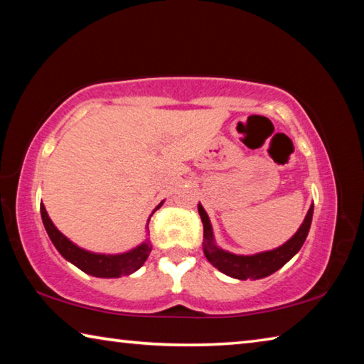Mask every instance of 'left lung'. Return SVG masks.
I'll return each instance as SVG.
<instances>
[{
	"instance_id": "1",
	"label": "left lung",
	"mask_w": 364,
	"mask_h": 364,
	"mask_svg": "<svg viewBox=\"0 0 364 364\" xmlns=\"http://www.w3.org/2000/svg\"><path fill=\"white\" fill-rule=\"evenodd\" d=\"M199 210L202 225H204V254L207 260L210 262L215 268H218L221 273H225L231 278L236 279H262L267 276L273 274L274 271L284 267V264L291 260V258L297 254L301 245H304L305 239L310 231L311 218H313V205L308 210L304 223L299 228V231L289 239L286 244L281 247L268 252H262V254L255 255H236L231 252H226L215 245L212 225L208 220V215L205 213L204 207L200 204L197 205Z\"/></svg>"
}]
</instances>
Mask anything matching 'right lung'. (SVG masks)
I'll return each mask as SVG.
<instances>
[{"mask_svg":"<svg viewBox=\"0 0 364 364\" xmlns=\"http://www.w3.org/2000/svg\"><path fill=\"white\" fill-rule=\"evenodd\" d=\"M160 205H162V202L156 207V210H159ZM40 212H41L43 225L46 228L48 236L54 244V247L59 250V254L63 255L65 260H69L70 263L75 264L77 268H80L91 276H96V278H120V276L132 274L133 271H136L138 268L143 267V263L147 260V257H149L152 250V245L149 244V241H146L141 245H138L136 249L125 252V254H119V255L93 254V252L80 249L78 245L70 242L69 239H67L64 234L53 225V221L48 217L46 208L43 204L40 205ZM147 225H149V221H147ZM147 230H149V228H147Z\"/></svg>","mask_w":364,"mask_h":364,"instance_id":"obj_1","label":"right lung"}]
</instances>
